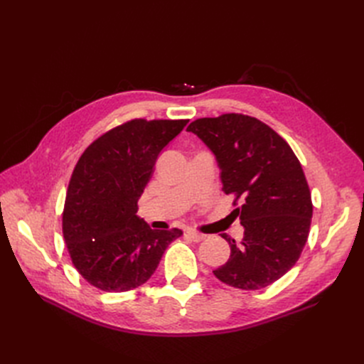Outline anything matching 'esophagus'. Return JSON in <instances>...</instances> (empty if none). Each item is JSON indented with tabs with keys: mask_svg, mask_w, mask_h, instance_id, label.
<instances>
[{
	"mask_svg": "<svg viewBox=\"0 0 364 364\" xmlns=\"http://www.w3.org/2000/svg\"><path fill=\"white\" fill-rule=\"evenodd\" d=\"M186 237H190L193 241H196V243H199V241L205 240L206 235L197 232V230H193V229H186Z\"/></svg>",
	"mask_w": 364,
	"mask_h": 364,
	"instance_id": "1",
	"label": "esophagus"
}]
</instances>
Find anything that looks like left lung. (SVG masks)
I'll return each instance as SVG.
<instances>
[{
    "instance_id": "left-lung-1",
    "label": "left lung",
    "mask_w": 364,
    "mask_h": 364,
    "mask_svg": "<svg viewBox=\"0 0 364 364\" xmlns=\"http://www.w3.org/2000/svg\"><path fill=\"white\" fill-rule=\"evenodd\" d=\"M213 150L222 170L223 191L245 228L230 246L215 278L241 290H259L278 281L299 259L310 234V186L294 151L262 121L243 114L199 118L186 129Z\"/></svg>"
}]
</instances>
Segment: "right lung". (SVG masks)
Instances as JSON below:
<instances>
[{
  "mask_svg": "<svg viewBox=\"0 0 364 364\" xmlns=\"http://www.w3.org/2000/svg\"><path fill=\"white\" fill-rule=\"evenodd\" d=\"M188 119L126 121L98 136L71 174L62 232L74 267L109 293L134 290L149 281L165 249L182 230L151 229L136 215L161 150Z\"/></svg>",
  "mask_w": 364,
  "mask_h": 364,
  "instance_id": "add662e5",
  "label": "right lung"
}]
</instances>
